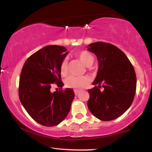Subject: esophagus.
I'll list each match as a JSON object with an SVG mask.
<instances>
[{"instance_id":"obj_1","label":"esophagus","mask_w":152,"mask_h":152,"mask_svg":"<svg viewBox=\"0 0 152 152\" xmlns=\"http://www.w3.org/2000/svg\"><path fill=\"white\" fill-rule=\"evenodd\" d=\"M74 93H75V95H77L78 93H80V91H79V90H74Z\"/></svg>"}]
</instances>
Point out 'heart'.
Returning <instances> with one entry per match:
<instances>
[{
    "instance_id": "b5f03b06",
    "label": "heart",
    "mask_w": 152,
    "mask_h": 152,
    "mask_svg": "<svg viewBox=\"0 0 152 152\" xmlns=\"http://www.w3.org/2000/svg\"><path fill=\"white\" fill-rule=\"evenodd\" d=\"M79 59L82 61V63L86 66H90L94 61V57L87 51H80L77 53ZM60 72L61 75L65 76L68 74V59L64 58L60 64ZM89 78L88 77H76L70 75L65 80V85L68 88H72L78 90L81 89L88 84Z\"/></svg>"
}]
</instances>
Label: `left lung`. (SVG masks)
<instances>
[{"label":"left lung","instance_id":"obj_1","mask_svg":"<svg viewBox=\"0 0 152 152\" xmlns=\"http://www.w3.org/2000/svg\"><path fill=\"white\" fill-rule=\"evenodd\" d=\"M88 50L98 61V70L87 105L95 118L103 121L115 120L127 111L136 89L134 68L125 54L115 45L104 42L89 44ZM102 86L104 90L99 88Z\"/></svg>","mask_w":152,"mask_h":152}]
</instances>
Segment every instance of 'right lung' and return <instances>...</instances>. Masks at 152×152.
<instances>
[{"instance_id": "obj_1", "label": "right lung", "mask_w": 152, "mask_h": 152, "mask_svg": "<svg viewBox=\"0 0 152 152\" xmlns=\"http://www.w3.org/2000/svg\"><path fill=\"white\" fill-rule=\"evenodd\" d=\"M66 48L47 45L25 62L19 80L18 95L22 105L37 122L45 126L63 121L75 97L71 88L51 92L53 84L62 88L60 64L68 55Z\"/></svg>"}]
</instances>
